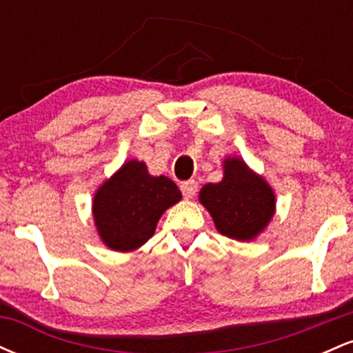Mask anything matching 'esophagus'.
Here are the masks:
<instances>
[{"label": "esophagus", "mask_w": 353, "mask_h": 353, "mask_svg": "<svg viewBox=\"0 0 353 353\" xmlns=\"http://www.w3.org/2000/svg\"><path fill=\"white\" fill-rule=\"evenodd\" d=\"M197 188H199V184H197V181H194V179L184 181V182H182V184H181L182 196L188 197V199H192V197L197 194Z\"/></svg>", "instance_id": "esophagus-1"}]
</instances>
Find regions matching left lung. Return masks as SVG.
I'll list each match as a JSON object with an SVG mask.
<instances>
[{
  "mask_svg": "<svg viewBox=\"0 0 353 353\" xmlns=\"http://www.w3.org/2000/svg\"><path fill=\"white\" fill-rule=\"evenodd\" d=\"M199 201L210 212L219 232L237 241L257 236L274 216L275 208L272 189L241 159L225 161L224 179L205 184Z\"/></svg>",
  "mask_w": 353,
  "mask_h": 353,
  "instance_id": "1",
  "label": "left lung"
}]
</instances>
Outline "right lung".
<instances>
[{
	"label": "right lung",
	"mask_w": 353,
	"mask_h": 353,
	"mask_svg": "<svg viewBox=\"0 0 353 353\" xmlns=\"http://www.w3.org/2000/svg\"><path fill=\"white\" fill-rule=\"evenodd\" d=\"M181 197V190L169 177L149 176L144 163L129 161L96 194V228L111 249L134 250L152 237L164 210Z\"/></svg>",
	"instance_id": "right-lung-1"
}]
</instances>
